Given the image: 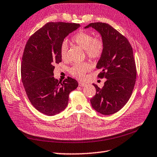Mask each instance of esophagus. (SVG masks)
<instances>
[{"instance_id":"34e87169","label":"esophagus","mask_w":157,"mask_h":157,"mask_svg":"<svg viewBox=\"0 0 157 157\" xmlns=\"http://www.w3.org/2000/svg\"><path fill=\"white\" fill-rule=\"evenodd\" d=\"M87 85V84L86 83L84 82H79V86H81V87H84L86 86Z\"/></svg>"}]
</instances>
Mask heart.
Segmentation results:
<instances>
[{"mask_svg":"<svg viewBox=\"0 0 157 157\" xmlns=\"http://www.w3.org/2000/svg\"><path fill=\"white\" fill-rule=\"evenodd\" d=\"M72 42L86 50L88 57L96 59L101 56L103 50V43L100 39L94 38L93 36L86 32H79L71 38ZM67 44L63 42L60 47V56L62 59L67 58ZM91 70V66L88 63H76L71 67L70 73L74 77L83 79L86 73Z\"/></svg>","mask_w":157,"mask_h":157,"instance_id":"obj_1","label":"heart"}]
</instances>
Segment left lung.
I'll return each mask as SVG.
<instances>
[{
  "label": "left lung",
  "instance_id": "left-lung-1",
  "mask_svg": "<svg viewBox=\"0 0 157 157\" xmlns=\"http://www.w3.org/2000/svg\"><path fill=\"white\" fill-rule=\"evenodd\" d=\"M101 35L103 50L96 67L99 78L107 79L102 88L93 83L96 94L90 99L98 113L109 115L119 111L129 99L135 84L136 71L132 47L128 40L106 23H91Z\"/></svg>",
  "mask_w": 157,
  "mask_h": 157
}]
</instances>
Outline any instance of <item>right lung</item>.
Returning <instances> with one entry per match:
<instances>
[{
	"label": "right lung",
	"instance_id": "add662e5",
	"mask_svg": "<svg viewBox=\"0 0 157 157\" xmlns=\"http://www.w3.org/2000/svg\"><path fill=\"white\" fill-rule=\"evenodd\" d=\"M79 24L48 22L32 35L24 51L21 78L26 95L36 109L48 116L66 109L69 94L78 83L68 77L63 82L54 77V65L62 62L60 47Z\"/></svg>",
	"mask_w": 157,
	"mask_h": 157
}]
</instances>
